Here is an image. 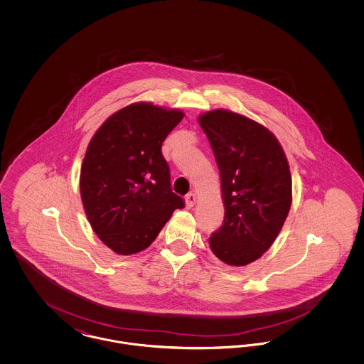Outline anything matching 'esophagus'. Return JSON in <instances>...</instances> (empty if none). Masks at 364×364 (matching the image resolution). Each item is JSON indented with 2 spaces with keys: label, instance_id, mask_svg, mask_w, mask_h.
Here are the masks:
<instances>
[{
  "label": "esophagus",
  "instance_id": "34e87169",
  "mask_svg": "<svg viewBox=\"0 0 364 364\" xmlns=\"http://www.w3.org/2000/svg\"><path fill=\"white\" fill-rule=\"evenodd\" d=\"M196 203V195L190 192L187 196H186V206L187 208H193Z\"/></svg>",
  "mask_w": 364,
  "mask_h": 364
}]
</instances>
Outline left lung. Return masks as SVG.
<instances>
[{
	"label": "left lung",
	"mask_w": 364,
	"mask_h": 364,
	"mask_svg": "<svg viewBox=\"0 0 364 364\" xmlns=\"http://www.w3.org/2000/svg\"><path fill=\"white\" fill-rule=\"evenodd\" d=\"M215 156L225 208L223 226L208 239L229 266H245L277 239L292 205V177L274 134L242 114L214 109L198 117Z\"/></svg>",
	"instance_id": "1"
}]
</instances>
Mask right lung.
Instances as JSON below:
<instances>
[{
	"label": "right lung",
	"instance_id": "add662e5",
	"mask_svg": "<svg viewBox=\"0 0 364 364\" xmlns=\"http://www.w3.org/2000/svg\"><path fill=\"white\" fill-rule=\"evenodd\" d=\"M183 117L180 109L135 102L109 116L87 146L82 203L95 235L119 255L146 250L174 210L184 208L161 151Z\"/></svg>",
	"mask_w": 364,
	"mask_h": 364
}]
</instances>
